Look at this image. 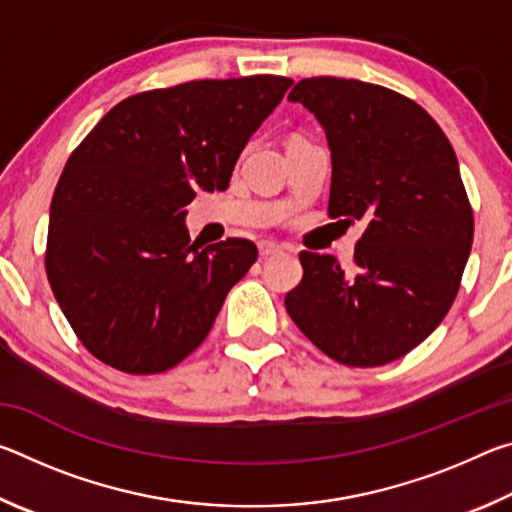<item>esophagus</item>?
Wrapping results in <instances>:
<instances>
[{
    "label": "esophagus",
    "mask_w": 512,
    "mask_h": 512,
    "mask_svg": "<svg viewBox=\"0 0 512 512\" xmlns=\"http://www.w3.org/2000/svg\"><path fill=\"white\" fill-rule=\"evenodd\" d=\"M282 250H284V248H282L280 244H275V241H262V244H259V255H262V257L280 255Z\"/></svg>",
    "instance_id": "obj_1"
}]
</instances>
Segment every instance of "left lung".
Here are the masks:
<instances>
[{
	"label": "left lung",
	"instance_id": "1",
	"mask_svg": "<svg viewBox=\"0 0 512 512\" xmlns=\"http://www.w3.org/2000/svg\"><path fill=\"white\" fill-rule=\"evenodd\" d=\"M332 153V219L363 221L354 264L300 253L293 323L345 366H384L440 325L461 284L474 216L452 144L418 103L381 85L316 76L291 90Z\"/></svg>",
	"mask_w": 512,
	"mask_h": 512
}]
</instances>
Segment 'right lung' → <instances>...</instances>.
Instances as JSON below:
<instances>
[{
	"mask_svg": "<svg viewBox=\"0 0 512 512\" xmlns=\"http://www.w3.org/2000/svg\"><path fill=\"white\" fill-rule=\"evenodd\" d=\"M291 85L264 74L135 94L69 155L51 201L45 266L65 318L99 361L151 375L210 334L257 246L192 244L187 205L198 189H228L250 135Z\"/></svg>",
	"mask_w": 512,
	"mask_h": 512,
	"instance_id": "add662e5",
	"label": "right lung"
}]
</instances>
